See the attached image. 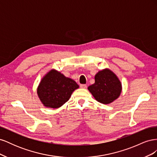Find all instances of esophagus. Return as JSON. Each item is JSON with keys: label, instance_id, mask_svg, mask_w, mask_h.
I'll return each instance as SVG.
<instances>
[{"label": "esophagus", "instance_id": "1", "mask_svg": "<svg viewBox=\"0 0 157 157\" xmlns=\"http://www.w3.org/2000/svg\"><path fill=\"white\" fill-rule=\"evenodd\" d=\"M86 87H87V86L86 84H80V88H81L85 89V88H86Z\"/></svg>", "mask_w": 157, "mask_h": 157}]
</instances>
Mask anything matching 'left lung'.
Returning <instances> with one entry per match:
<instances>
[{
  "label": "left lung",
  "instance_id": "1",
  "mask_svg": "<svg viewBox=\"0 0 157 157\" xmlns=\"http://www.w3.org/2000/svg\"><path fill=\"white\" fill-rule=\"evenodd\" d=\"M95 82L88 87L89 92L98 102L109 104L122 92V83L117 75L109 68H105L95 75Z\"/></svg>",
  "mask_w": 157,
  "mask_h": 157
}]
</instances>
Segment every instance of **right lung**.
<instances>
[{
	"instance_id": "right-lung-1",
	"label": "right lung",
	"mask_w": 157,
	"mask_h": 157,
	"mask_svg": "<svg viewBox=\"0 0 157 157\" xmlns=\"http://www.w3.org/2000/svg\"><path fill=\"white\" fill-rule=\"evenodd\" d=\"M78 88L73 79L52 69L42 77L36 93L44 107L58 109L67 102L73 92Z\"/></svg>"
}]
</instances>
